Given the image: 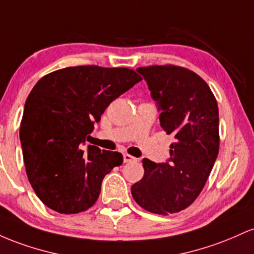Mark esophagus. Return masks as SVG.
Here are the masks:
<instances>
[{
    "instance_id": "1",
    "label": "esophagus",
    "mask_w": 254,
    "mask_h": 254,
    "mask_svg": "<svg viewBox=\"0 0 254 254\" xmlns=\"http://www.w3.org/2000/svg\"><path fill=\"white\" fill-rule=\"evenodd\" d=\"M135 158L133 156L128 155V153H124V162L125 163H130V162H134Z\"/></svg>"
}]
</instances>
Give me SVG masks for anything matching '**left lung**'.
Listing matches in <instances>:
<instances>
[{
    "label": "left lung",
    "mask_w": 254,
    "mask_h": 254,
    "mask_svg": "<svg viewBox=\"0 0 254 254\" xmlns=\"http://www.w3.org/2000/svg\"><path fill=\"white\" fill-rule=\"evenodd\" d=\"M158 105L161 127L175 135L165 163L142 159L144 176L130 189L136 204L158 215L189 207L203 190L218 155V107L198 74L164 64L139 67Z\"/></svg>",
    "instance_id": "obj_1"
}]
</instances>
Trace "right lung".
<instances>
[{
  "label": "right lung",
  "instance_id": "1",
  "mask_svg": "<svg viewBox=\"0 0 254 254\" xmlns=\"http://www.w3.org/2000/svg\"><path fill=\"white\" fill-rule=\"evenodd\" d=\"M140 80L129 68L99 65L62 68L38 80L25 103L20 141L28 181L43 204L78 213L96 203L104 176L124 157L85 144L108 105Z\"/></svg>",
  "mask_w": 254,
  "mask_h": 254
}]
</instances>
